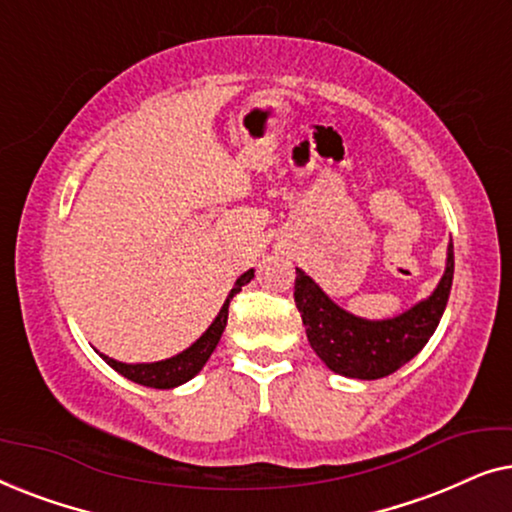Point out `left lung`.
<instances>
[{"label": "left lung", "instance_id": "obj_1", "mask_svg": "<svg viewBox=\"0 0 512 512\" xmlns=\"http://www.w3.org/2000/svg\"><path fill=\"white\" fill-rule=\"evenodd\" d=\"M454 277V247H447L445 275L429 298L394 319L370 321L342 310L321 291L310 275L296 268L293 300L303 317L307 340L333 373L356 380H380L396 373L436 333L450 298Z\"/></svg>", "mask_w": 512, "mask_h": 512}]
</instances>
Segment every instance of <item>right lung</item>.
I'll use <instances>...</instances> for the list:
<instances>
[{
    "label": "right lung",
    "instance_id": "obj_1",
    "mask_svg": "<svg viewBox=\"0 0 512 512\" xmlns=\"http://www.w3.org/2000/svg\"><path fill=\"white\" fill-rule=\"evenodd\" d=\"M251 279H254V270H247L244 275H240L237 279L233 289H230L226 303L216 314V319L212 321V326L207 328L205 333L200 335L198 340L193 342L191 347L184 349V352L172 356V359H165V361H156V363H121L116 359H109V356L100 354L104 361L109 363L111 368L116 370V373H121L123 377H128V380L137 382V384H144V387H153V389H174L179 387V384H184L195 377L205 366L209 356L219 345L221 335H223V328L228 324V305L230 300H233L235 293L242 291L244 284H249Z\"/></svg>",
    "mask_w": 512,
    "mask_h": 512
}]
</instances>
